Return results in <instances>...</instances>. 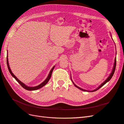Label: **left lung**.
<instances>
[{"label": "left lung", "instance_id": "left-lung-1", "mask_svg": "<svg viewBox=\"0 0 124 124\" xmlns=\"http://www.w3.org/2000/svg\"><path fill=\"white\" fill-rule=\"evenodd\" d=\"M116 58L115 57V61H114V66H113V70H112V72L111 73V74H110V75L109 76V77H108L107 79L106 80V81H105L104 82H103V83L101 84L99 87L97 88H96V89H95V90H93V91H87V90H85V89H82V88H80V87H78V86H77L76 84H75L73 82V81H72V79H71V81H72V83H73V84L74 85V86H76V87H77L78 88V89H81V90H82V91H85V92H95V91H97V90L98 89H99L100 88H101V87H102V86H103L105 84H106L110 80H111V78H112V77H113V74H114V72H115V68H116Z\"/></svg>", "mask_w": 124, "mask_h": 124}]
</instances>
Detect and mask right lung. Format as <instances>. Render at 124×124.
Returning a JSON list of instances; mask_svg holds the SVG:
<instances>
[{"instance_id": "1", "label": "right lung", "mask_w": 124, "mask_h": 124, "mask_svg": "<svg viewBox=\"0 0 124 124\" xmlns=\"http://www.w3.org/2000/svg\"><path fill=\"white\" fill-rule=\"evenodd\" d=\"M7 66H8V70L9 71V72L10 73V74H11V76H12L16 80V81L18 82V83H19L22 86V87H23L24 89H26V90H28V91H35V90H37V89H40L41 88V87H42L43 86H44V85H46L47 83V82H48V81L50 80V78L51 77V76H52V72H53V69H54L55 68V66H54L53 68H52V69L51 70L50 72L49 73V74H48V76L47 77V78H46V80H45V81H44L42 83H41L40 85L37 86H35V87H29V86H27V85H26L25 84H24L23 83H22V82H21L18 79V78L14 76V74L12 73V71L11 70V69L9 67V62H8V52H7Z\"/></svg>"}]
</instances>
